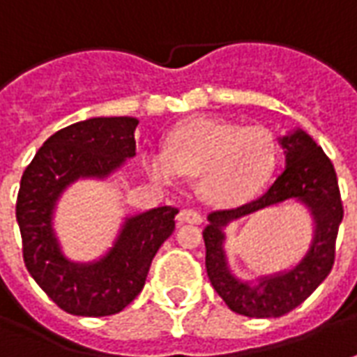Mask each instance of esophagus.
Listing matches in <instances>:
<instances>
[{
	"instance_id": "1",
	"label": "esophagus",
	"mask_w": 357,
	"mask_h": 357,
	"mask_svg": "<svg viewBox=\"0 0 357 357\" xmlns=\"http://www.w3.org/2000/svg\"><path fill=\"white\" fill-rule=\"evenodd\" d=\"M178 222L179 224H201V222H203V216L197 213V211L183 208V211H179Z\"/></svg>"
}]
</instances>
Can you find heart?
<instances>
[{"label":"heart","mask_w":357,"mask_h":357,"mask_svg":"<svg viewBox=\"0 0 357 357\" xmlns=\"http://www.w3.org/2000/svg\"><path fill=\"white\" fill-rule=\"evenodd\" d=\"M278 154L276 137L266 127L193 119L172 131L166 151H146L143 164L149 178L162 185H172L181 176L195 178L201 201L228 208L263 191Z\"/></svg>","instance_id":"heart-1"}]
</instances>
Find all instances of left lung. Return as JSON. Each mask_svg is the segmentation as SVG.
I'll return each instance as SVG.
<instances>
[{
	"mask_svg": "<svg viewBox=\"0 0 357 357\" xmlns=\"http://www.w3.org/2000/svg\"><path fill=\"white\" fill-rule=\"evenodd\" d=\"M278 143L286 162L273 185L251 203L211 213L203 230L204 265L211 284L231 311L245 317H282L307 300L333 268L336 234L344 216L335 166L323 149L300 127L280 137ZM288 200L303 204L312 216L314 234L308 251L286 271L259 277L255 283L238 279L231 273L223 249L225 228L231 221Z\"/></svg>",
	"mask_w": 357,
	"mask_h": 357,
	"instance_id": "8db88e82",
	"label": "left lung"
}]
</instances>
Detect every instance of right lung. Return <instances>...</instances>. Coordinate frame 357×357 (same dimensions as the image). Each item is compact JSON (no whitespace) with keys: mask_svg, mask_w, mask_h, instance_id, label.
<instances>
[{"mask_svg":"<svg viewBox=\"0 0 357 357\" xmlns=\"http://www.w3.org/2000/svg\"><path fill=\"white\" fill-rule=\"evenodd\" d=\"M137 118H91L59 129L26 166L17 197L22 257L31 276L59 307L81 317L119 313L141 294L156 251L176 228L174 206L127 216L114 245L96 261L75 263L54 230L57 201L79 179H106L137 151Z\"/></svg>","mask_w":357,"mask_h":357,"instance_id":"right-lung-1","label":"right lung"}]
</instances>
